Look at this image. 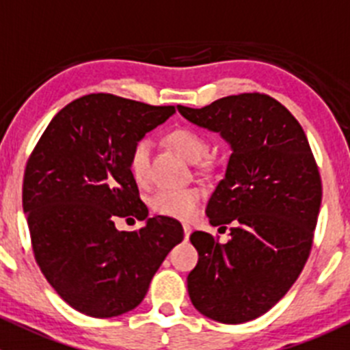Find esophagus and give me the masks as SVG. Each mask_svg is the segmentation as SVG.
Listing matches in <instances>:
<instances>
[{"instance_id":"1","label":"esophagus","mask_w":350,"mask_h":350,"mask_svg":"<svg viewBox=\"0 0 350 350\" xmlns=\"http://www.w3.org/2000/svg\"><path fill=\"white\" fill-rule=\"evenodd\" d=\"M183 230H185V239L188 241L189 235H191V227H189L188 224H185V225H183Z\"/></svg>"}]
</instances>
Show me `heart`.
<instances>
[{
  "instance_id": "b5f03b06",
  "label": "heart",
  "mask_w": 350,
  "mask_h": 350,
  "mask_svg": "<svg viewBox=\"0 0 350 350\" xmlns=\"http://www.w3.org/2000/svg\"><path fill=\"white\" fill-rule=\"evenodd\" d=\"M167 142L172 149L178 150L186 161L198 164L208 154V142L201 133L191 129L172 130L167 137ZM152 144L149 139H142L132 147L129 155V169L132 178L137 183H146L149 178V162ZM201 191L198 188H178V189H161L150 200V206L155 213L164 215L178 220H189L195 215Z\"/></svg>"
}]
</instances>
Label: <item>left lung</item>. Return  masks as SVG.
Listing matches in <instances>:
<instances>
[{
  "label": "left lung",
  "mask_w": 350,
  "mask_h": 350,
  "mask_svg": "<svg viewBox=\"0 0 350 350\" xmlns=\"http://www.w3.org/2000/svg\"><path fill=\"white\" fill-rule=\"evenodd\" d=\"M178 111L220 133L232 150L206 206L213 227L230 225V241L193 232L198 264L188 274L189 298L208 319L249 322L273 308L305 267L322 203L319 167L298 120L267 94Z\"/></svg>",
  "instance_id": "1"
}]
</instances>
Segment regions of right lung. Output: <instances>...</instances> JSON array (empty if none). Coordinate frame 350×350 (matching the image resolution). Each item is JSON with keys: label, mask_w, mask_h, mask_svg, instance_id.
<instances>
[{"label": "right lung", "mask_w": 350, "mask_h": 350, "mask_svg": "<svg viewBox=\"0 0 350 350\" xmlns=\"http://www.w3.org/2000/svg\"><path fill=\"white\" fill-rule=\"evenodd\" d=\"M174 113L88 94L52 118L28 159L22 201L35 259L57 295L84 315L111 319L139 306L185 237L174 218H149L129 169L132 147ZM118 216L146 225L120 232Z\"/></svg>", "instance_id": "1"}]
</instances>
